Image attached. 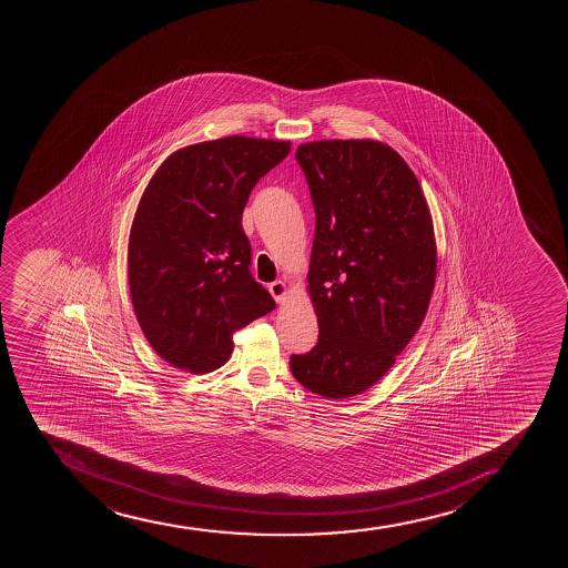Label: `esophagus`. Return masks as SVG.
I'll return each instance as SVG.
<instances>
[{"label": "esophagus", "instance_id": "esophagus-1", "mask_svg": "<svg viewBox=\"0 0 568 568\" xmlns=\"http://www.w3.org/2000/svg\"><path fill=\"white\" fill-rule=\"evenodd\" d=\"M268 292H271V295H273L274 300L278 301V303H284L287 295L286 282H273V284L268 286Z\"/></svg>", "mask_w": 568, "mask_h": 568}]
</instances>
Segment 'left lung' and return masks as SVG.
Instances as JSON below:
<instances>
[{
    "mask_svg": "<svg viewBox=\"0 0 568 568\" xmlns=\"http://www.w3.org/2000/svg\"><path fill=\"white\" fill-rule=\"evenodd\" d=\"M295 156L316 212L307 292L320 335L290 367L322 398H353L385 377L426 316L430 209L415 172L378 140H318Z\"/></svg>",
    "mask_w": 568,
    "mask_h": 568,
    "instance_id": "obj_1",
    "label": "left lung"
}]
</instances>
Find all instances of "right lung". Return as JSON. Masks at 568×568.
I'll return each instance as SVG.
<instances>
[{
	"mask_svg": "<svg viewBox=\"0 0 568 568\" xmlns=\"http://www.w3.org/2000/svg\"><path fill=\"white\" fill-rule=\"evenodd\" d=\"M290 148L265 138L210 140L174 151L148 183L129 236V287L145 339L178 369L222 367L233 333L276 307L250 274L242 212Z\"/></svg>",
	"mask_w": 568,
	"mask_h": 568,
	"instance_id": "obj_1",
	"label": "right lung"
}]
</instances>
